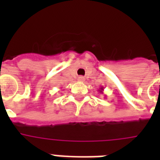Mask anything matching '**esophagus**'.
I'll list each match as a JSON object with an SVG mask.
<instances>
[{"mask_svg": "<svg viewBox=\"0 0 160 160\" xmlns=\"http://www.w3.org/2000/svg\"><path fill=\"white\" fill-rule=\"evenodd\" d=\"M78 80H79V81H81V82H83V81L85 80V78L83 77V76H80V77H78Z\"/></svg>", "mask_w": 160, "mask_h": 160, "instance_id": "obj_1", "label": "esophagus"}]
</instances>
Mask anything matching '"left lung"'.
I'll return each mask as SVG.
<instances>
[{
	"mask_svg": "<svg viewBox=\"0 0 160 160\" xmlns=\"http://www.w3.org/2000/svg\"><path fill=\"white\" fill-rule=\"evenodd\" d=\"M103 91H104V87H103V86H101V87L100 88V90H99V92L100 93H101V94H103Z\"/></svg>",
	"mask_w": 160,
	"mask_h": 160,
	"instance_id": "obj_1",
	"label": "left lung"
}]
</instances>
